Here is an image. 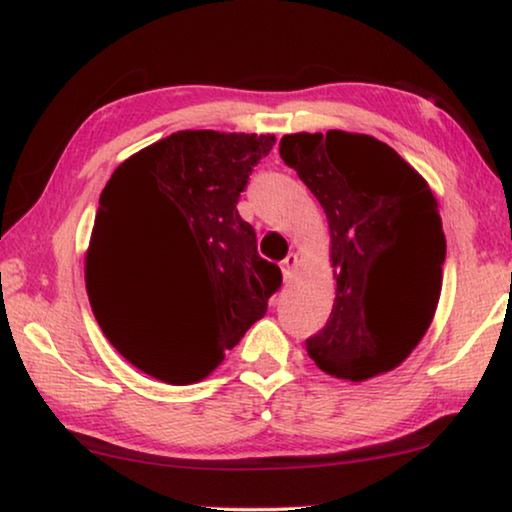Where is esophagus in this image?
<instances>
[{
	"label": "esophagus",
	"instance_id": "1",
	"mask_svg": "<svg viewBox=\"0 0 512 512\" xmlns=\"http://www.w3.org/2000/svg\"><path fill=\"white\" fill-rule=\"evenodd\" d=\"M298 268V256L296 254H289L282 261V275H284V282H289V279L293 277V272H296Z\"/></svg>",
	"mask_w": 512,
	"mask_h": 512
}]
</instances>
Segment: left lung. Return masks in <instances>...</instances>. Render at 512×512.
<instances>
[{"label":"left lung","mask_w":512,"mask_h":512,"mask_svg":"<svg viewBox=\"0 0 512 512\" xmlns=\"http://www.w3.org/2000/svg\"><path fill=\"white\" fill-rule=\"evenodd\" d=\"M279 156L324 207L335 303L307 338L324 373H389L429 331L443 289L445 233L429 184L389 144L359 132H296Z\"/></svg>","instance_id":"obj_1"}]
</instances>
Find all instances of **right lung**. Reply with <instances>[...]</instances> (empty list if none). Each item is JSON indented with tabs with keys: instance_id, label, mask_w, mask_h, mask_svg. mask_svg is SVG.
<instances>
[{
	"instance_id": "obj_1",
	"label": "right lung",
	"mask_w": 512,
	"mask_h": 512,
	"mask_svg": "<svg viewBox=\"0 0 512 512\" xmlns=\"http://www.w3.org/2000/svg\"><path fill=\"white\" fill-rule=\"evenodd\" d=\"M275 135L181 130L137 151L111 174L100 195L86 289L107 340L123 359L167 384L207 377L268 310L282 272L256 251V233L237 200ZM184 227L208 275V312L191 332L153 327L117 286L122 251L142 236Z\"/></svg>"
}]
</instances>
